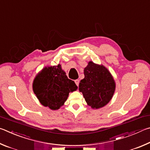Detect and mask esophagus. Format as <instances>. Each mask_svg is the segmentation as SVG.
<instances>
[{"label": "esophagus", "mask_w": 150, "mask_h": 150, "mask_svg": "<svg viewBox=\"0 0 150 150\" xmlns=\"http://www.w3.org/2000/svg\"><path fill=\"white\" fill-rule=\"evenodd\" d=\"M75 84H76V85L77 86H79V80H78V79H76V80H75Z\"/></svg>", "instance_id": "esophagus-1"}]
</instances>
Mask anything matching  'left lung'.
<instances>
[{
  "label": "left lung",
  "mask_w": 150,
  "mask_h": 150,
  "mask_svg": "<svg viewBox=\"0 0 150 150\" xmlns=\"http://www.w3.org/2000/svg\"><path fill=\"white\" fill-rule=\"evenodd\" d=\"M84 75L79 90L82 92L88 105L93 108L103 107L111 100L115 93L113 77L105 67L92 62H88L85 68Z\"/></svg>",
  "instance_id": "left-lung-1"
}]
</instances>
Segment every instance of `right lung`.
Listing matches in <instances>:
<instances>
[{
    "instance_id": "obj_1",
    "label": "right lung",
    "mask_w": 150,
    "mask_h": 150,
    "mask_svg": "<svg viewBox=\"0 0 150 150\" xmlns=\"http://www.w3.org/2000/svg\"><path fill=\"white\" fill-rule=\"evenodd\" d=\"M77 88L74 81L68 79L59 64L44 68L33 82V91L40 103L52 110L59 109L69 93Z\"/></svg>"
}]
</instances>
